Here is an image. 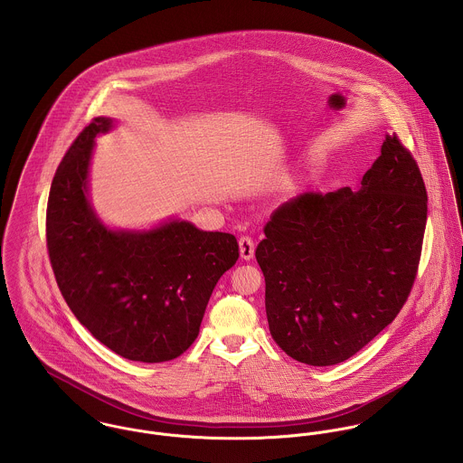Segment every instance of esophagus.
<instances>
[{
	"label": "esophagus",
	"mask_w": 463,
	"mask_h": 463,
	"mask_svg": "<svg viewBox=\"0 0 463 463\" xmlns=\"http://www.w3.org/2000/svg\"><path fill=\"white\" fill-rule=\"evenodd\" d=\"M239 248H241V257L244 260H251L255 255V242L251 237H241L239 241Z\"/></svg>",
	"instance_id": "obj_1"
}]
</instances>
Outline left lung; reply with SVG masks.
<instances>
[{"label": "left lung", "mask_w": 463, "mask_h": 463, "mask_svg": "<svg viewBox=\"0 0 463 463\" xmlns=\"http://www.w3.org/2000/svg\"><path fill=\"white\" fill-rule=\"evenodd\" d=\"M426 215L422 175L396 133L385 137L358 189L279 204L255 253L274 342L317 367L367 345L410 296Z\"/></svg>", "instance_id": "left-lung-1"}]
</instances>
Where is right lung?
<instances>
[{
	"mask_svg": "<svg viewBox=\"0 0 463 463\" xmlns=\"http://www.w3.org/2000/svg\"><path fill=\"white\" fill-rule=\"evenodd\" d=\"M114 119L96 118L62 158L46 212V242L74 317L103 345L144 364L167 362L198 336L219 278L239 259L232 233L173 219L147 232L110 230L89 199L94 138Z\"/></svg>",
	"mask_w": 463,
	"mask_h": 463,
	"instance_id": "add662e5",
	"label": "right lung"
}]
</instances>
